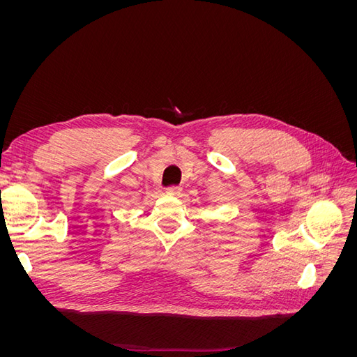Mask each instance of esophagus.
<instances>
[{"instance_id": "34e87169", "label": "esophagus", "mask_w": 357, "mask_h": 357, "mask_svg": "<svg viewBox=\"0 0 357 357\" xmlns=\"http://www.w3.org/2000/svg\"><path fill=\"white\" fill-rule=\"evenodd\" d=\"M167 193H169V195L178 197L180 193H181V189L178 186H169V188H167Z\"/></svg>"}]
</instances>
